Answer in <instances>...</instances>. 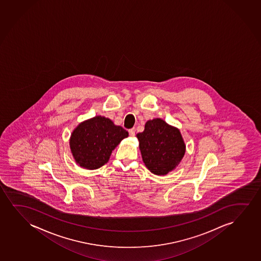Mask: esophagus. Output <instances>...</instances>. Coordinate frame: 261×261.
I'll return each mask as SVG.
<instances>
[{
	"label": "esophagus",
	"mask_w": 261,
	"mask_h": 261,
	"mask_svg": "<svg viewBox=\"0 0 261 261\" xmlns=\"http://www.w3.org/2000/svg\"><path fill=\"white\" fill-rule=\"evenodd\" d=\"M129 134L130 137H134L135 136V129L132 128V129H129Z\"/></svg>",
	"instance_id": "esophagus-1"
}]
</instances>
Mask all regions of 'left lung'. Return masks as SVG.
I'll return each mask as SVG.
<instances>
[{
  "instance_id": "8db88e82",
  "label": "left lung",
  "mask_w": 261,
  "mask_h": 261,
  "mask_svg": "<svg viewBox=\"0 0 261 261\" xmlns=\"http://www.w3.org/2000/svg\"><path fill=\"white\" fill-rule=\"evenodd\" d=\"M137 138L144 164L155 175L169 173L184 156L186 145L179 129L162 119L147 121L144 132L138 133Z\"/></svg>"
}]
</instances>
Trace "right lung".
I'll return each mask as SVG.
<instances>
[{"mask_svg": "<svg viewBox=\"0 0 261 261\" xmlns=\"http://www.w3.org/2000/svg\"><path fill=\"white\" fill-rule=\"evenodd\" d=\"M128 136L129 133L122 127L98 115L81 122L73 129L70 148L81 167L96 170L108 163L112 151Z\"/></svg>", "mask_w": 261, "mask_h": 261, "instance_id": "add662e5", "label": "right lung"}]
</instances>
